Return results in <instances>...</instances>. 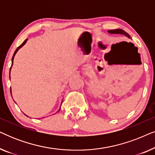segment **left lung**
I'll return each instance as SVG.
<instances>
[{
    "mask_svg": "<svg viewBox=\"0 0 155 155\" xmlns=\"http://www.w3.org/2000/svg\"><path fill=\"white\" fill-rule=\"evenodd\" d=\"M108 32H109V34H116V35H124L126 36V37L129 38V39L130 38V35H129L128 33H126L124 30H123V29H111V30L108 31Z\"/></svg>",
    "mask_w": 155,
    "mask_h": 155,
    "instance_id": "obj_1",
    "label": "left lung"
}]
</instances>
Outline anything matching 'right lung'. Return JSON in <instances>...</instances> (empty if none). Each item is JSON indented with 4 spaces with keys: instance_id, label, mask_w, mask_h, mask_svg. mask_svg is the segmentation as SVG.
Returning a JSON list of instances; mask_svg holds the SVG:
<instances>
[{
    "instance_id": "add662e5",
    "label": "right lung",
    "mask_w": 155,
    "mask_h": 155,
    "mask_svg": "<svg viewBox=\"0 0 155 155\" xmlns=\"http://www.w3.org/2000/svg\"><path fill=\"white\" fill-rule=\"evenodd\" d=\"M27 39H25V41H24V42H23V43L21 44V45L20 46H18V48H17V49L15 50V53H14V54H13V56H12V65H11V67H10V71H11V68H12V64H13V60H14V57H15V54H16V53L18 52V51L20 49V48H22L23 46L25 45V44H26V42H27ZM10 93H11V88H10ZM12 95V94H11ZM63 102V101H62ZM60 109H61V107H60V109H59V110L58 111V112L60 111ZM27 116V115H26ZM27 117H28V116H27Z\"/></svg>"
}]
</instances>
